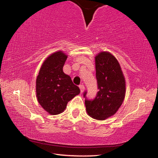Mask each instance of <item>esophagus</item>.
Instances as JSON below:
<instances>
[{
    "instance_id": "esophagus-1",
    "label": "esophagus",
    "mask_w": 158,
    "mask_h": 158,
    "mask_svg": "<svg viewBox=\"0 0 158 158\" xmlns=\"http://www.w3.org/2000/svg\"><path fill=\"white\" fill-rule=\"evenodd\" d=\"M79 89H80V90H81V93H83V92L84 91V90H85L84 85H79Z\"/></svg>"
}]
</instances>
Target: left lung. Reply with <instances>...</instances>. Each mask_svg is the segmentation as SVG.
I'll list each match as a JSON object with an SVG mask.
<instances>
[{"instance_id": "8db88e82", "label": "left lung", "mask_w": 158, "mask_h": 158, "mask_svg": "<svg viewBox=\"0 0 158 158\" xmlns=\"http://www.w3.org/2000/svg\"><path fill=\"white\" fill-rule=\"evenodd\" d=\"M96 79L99 91L93 100L85 99L87 114L104 121L116 113L125 96V79L116 57L108 52H101L95 57ZM86 92L84 96L85 98Z\"/></svg>"}]
</instances>
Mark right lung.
<instances>
[{"mask_svg":"<svg viewBox=\"0 0 158 158\" xmlns=\"http://www.w3.org/2000/svg\"><path fill=\"white\" fill-rule=\"evenodd\" d=\"M67 58L63 51L52 53L42 63L36 79L37 101L51 115L63 113L68 102L80 93L79 88L63 70Z\"/></svg>","mask_w":158,"mask_h":158,"instance_id":"right-lung-1","label":"right lung"}]
</instances>
